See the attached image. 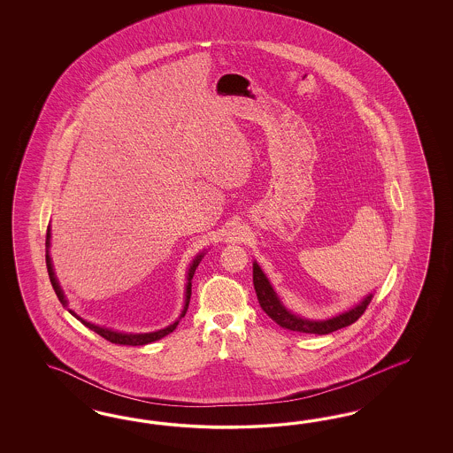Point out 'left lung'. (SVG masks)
<instances>
[{
	"mask_svg": "<svg viewBox=\"0 0 453 453\" xmlns=\"http://www.w3.org/2000/svg\"><path fill=\"white\" fill-rule=\"evenodd\" d=\"M252 277H254V288H256L257 301L261 303L262 311L282 329L302 332V334L324 335V334H330L334 330L352 326L356 320H358V317L365 312V309L369 307L372 297H373L372 294H369L354 309H350L349 312H343L341 316L332 317L329 320H309V319H302V317L294 316L288 312V309L279 301V297L275 296L274 288H271V282L267 280V277L264 275L257 264H254Z\"/></svg>",
	"mask_w": 453,
	"mask_h": 453,
	"instance_id": "8db88e82",
	"label": "left lung"
}]
</instances>
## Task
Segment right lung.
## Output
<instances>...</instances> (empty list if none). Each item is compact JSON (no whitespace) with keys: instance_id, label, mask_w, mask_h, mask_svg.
I'll use <instances>...</instances> for the list:
<instances>
[{"instance_id":"add662e5","label":"right lung","mask_w":453,"mask_h":453,"mask_svg":"<svg viewBox=\"0 0 453 453\" xmlns=\"http://www.w3.org/2000/svg\"><path fill=\"white\" fill-rule=\"evenodd\" d=\"M50 239H51V231H50V226H48V233H46V267H48V275H50V280H51V286L55 288L56 296H58V299L59 302L66 307L68 305V302L65 299V294H63V290L59 288V284H58V280H56L55 271H53V264H51V257H50ZM203 259V254L201 256H197L194 262H192L191 269H189V275H188V286H186V305H184V311H182V314L180 317L186 316V311H188V307H189V299H191V279L192 275H194V271H196V267L199 265V262ZM69 312L73 314V316L76 317L78 320H81L82 324L88 327V329L95 330L96 334H99L103 339H106V341H110L112 343H119V345H146V343L154 342V341H159V339H163L165 337L167 334H171L173 330L178 327V322H174V324H171L169 327H165V329L157 330V332H150V334H124V332H116V330L104 329V327H99V326H95V324H91V322H86V320H82L81 317L76 316L71 309H68Z\"/></svg>"}]
</instances>
